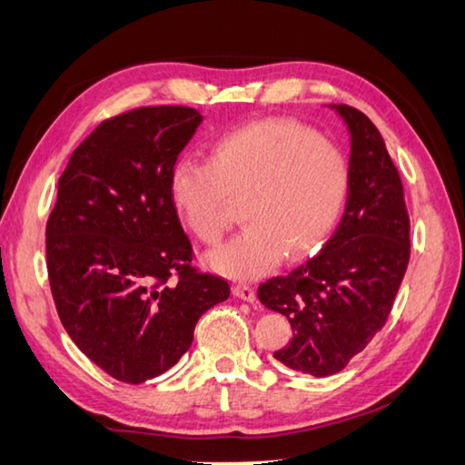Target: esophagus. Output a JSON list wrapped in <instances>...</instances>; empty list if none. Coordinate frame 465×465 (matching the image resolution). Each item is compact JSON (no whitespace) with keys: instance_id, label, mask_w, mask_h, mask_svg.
Wrapping results in <instances>:
<instances>
[{"instance_id":"34e87169","label":"esophagus","mask_w":465,"mask_h":465,"mask_svg":"<svg viewBox=\"0 0 465 465\" xmlns=\"http://www.w3.org/2000/svg\"><path fill=\"white\" fill-rule=\"evenodd\" d=\"M232 292H233L235 297H238V299H242V301H248V302H252V301L256 299V291L252 289L250 284H233Z\"/></svg>"}]
</instances>
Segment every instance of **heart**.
<instances>
[{
	"label": "heart",
	"instance_id": "b5f03b06",
	"mask_svg": "<svg viewBox=\"0 0 465 465\" xmlns=\"http://www.w3.org/2000/svg\"><path fill=\"white\" fill-rule=\"evenodd\" d=\"M350 189L348 158L331 140L284 117L225 132L209 160L183 156L171 173V195L184 223L217 246L243 203L246 230L209 256L232 278H256L286 256L315 252L331 233Z\"/></svg>",
	"mask_w": 465,
	"mask_h": 465
}]
</instances>
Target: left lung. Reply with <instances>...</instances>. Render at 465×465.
<instances>
[{"label":"left lung","mask_w":465,"mask_h":465,"mask_svg":"<svg viewBox=\"0 0 465 465\" xmlns=\"http://www.w3.org/2000/svg\"><path fill=\"white\" fill-rule=\"evenodd\" d=\"M335 109L351 134L341 222L307 264L258 286L262 305L292 327L291 343L274 358L319 378L343 370L386 325L411 258L402 181L382 136L360 109Z\"/></svg>","instance_id":"left-lung-1"}]
</instances>
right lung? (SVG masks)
<instances>
[{
  "mask_svg": "<svg viewBox=\"0 0 465 465\" xmlns=\"http://www.w3.org/2000/svg\"><path fill=\"white\" fill-rule=\"evenodd\" d=\"M184 105L136 107L74 148L46 223L56 313L77 348L120 382L164 374L230 284L191 264L171 195L176 158L201 124Z\"/></svg>",
  "mask_w": 465,
  "mask_h": 465,
  "instance_id": "obj_1",
  "label": "right lung"
}]
</instances>
